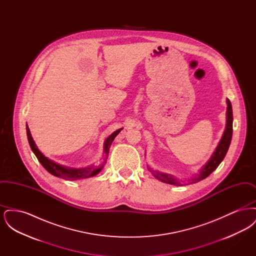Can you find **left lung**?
Listing matches in <instances>:
<instances>
[{
	"label": "left lung",
	"instance_id": "8db88e82",
	"mask_svg": "<svg viewBox=\"0 0 256 256\" xmlns=\"http://www.w3.org/2000/svg\"><path fill=\"white\" fill-rule=\"evenodd\" d=\"M226 104H228V108H226V130L224 135L220 141L219 145L217 146L216 150L214 152V154H212L211 158L208 160L206 164L202 168V170L198 172V174H196L195 176H193L192 178L189 180L190 183H196L204 180L207 178L213 170H216L217 167L219 166L220 163L224 160L228 148L230 145L232 138V122H233V115H232V106L230 100L228 98L226 100ZM152 172V174L163 182L168 183V184H172V185H182V182L176 178L174 176L169 174H165V172H161L158 170H152L148 169Z\"/></svg>",
	"mask_w": 256,
	"mask_h": 256
}]
</instances>
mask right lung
<instances>
[{"mask_svg": "<svg viewBox=\"0 0 256 256\" xmlns=\"http://www.w3.org/2000/svg\"><path fill=\"white\" fill-rule=\"evenodd\" d=\"M122 128L117 130L116 132H114L113 134L110 135L106 140L104 141V152L106 154V156H108V152H110V148L114 140V138L119 134V132L122 130ZM26 136H28V140L30 143V146L32 148V150L34 152V154H36L38 161L42 164V166L49 172L50 174H52L54 176L61 178L64 180H84L90 176H94L98 174L100 170H102L104 164L100 165V166H88L86 168H82V169H76V168H68L65 166L60 165L58 163H56L54 161L50 160V159L46 158L37 148L36 142L34 141L32 134L30 132V128L26 124Z\"/></svg>", "mask_w": 256, "mask_h": 256, "instance_id": "1", "label": "right lung"}]
</instances>
